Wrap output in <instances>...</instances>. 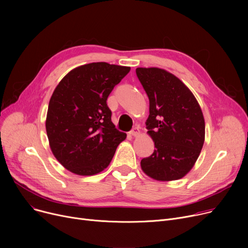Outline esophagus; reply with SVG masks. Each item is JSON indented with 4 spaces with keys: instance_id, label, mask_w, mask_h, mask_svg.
Wrapping results in <instances>:
<instances>
[{
    "instance_id": "34e87169",
    "label": "esophagus",
    "mask_w": 248,
    "mask_h": 248,
    "mask_svg": "<svg viewBox=\"0 0 248 248\" xmlns=\"http://www.w3.org/2000/svg\"><path fill=\"white\" fill-rule=\"evenodd\" d=\"M129 135L133 136V137H139L140 136V129L138 127H135L133 128V131L129 133Z\"/></svg>"
}]
</instances>
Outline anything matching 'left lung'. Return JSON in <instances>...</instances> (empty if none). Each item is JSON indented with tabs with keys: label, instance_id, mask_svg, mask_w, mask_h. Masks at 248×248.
<instances>
[{
	"label": "left lung",
	"instance_id": "8db88e82",
	"mask_svg": "<svg viewBox=\"0 0 248 248\" xmlns=\"http://www.w3.org/2000/svg\"><path fill=\"white\" fill-rule=\"evenodd\" d=\"M150 100L147 134L155 150L140 161L150 178L169 182L185 177L196 163L205 140L200 104L177 76L158 67L136 69Z\"/></svg>",
	"mask_w": 248,
	"mask_h": 248
}]
</instances>
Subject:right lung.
<instances>
[{"label": "right lung", "instance_id": "right-lung-1", "mask_svg": "<svg viewBox=\"0 0 248 248\" xmlns=\"http://www.w3.org/2000/svg\"><path fill=\"white\" fill-rule=\"evenodd\" d=\"M131 67L93 62L65 75L54 89L46 116L52 154L73 174L93 176L110 164L126 134L111 122L107 99Z\"/></svg>", "mask_w": 248, "mask_h": 248}]
</instances>
